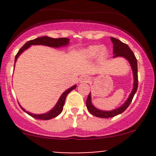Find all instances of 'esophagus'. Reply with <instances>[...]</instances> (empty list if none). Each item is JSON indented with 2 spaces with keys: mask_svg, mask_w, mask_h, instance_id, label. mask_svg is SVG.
I'll return each instance as SVG.
<instances>
[{
  "mask_svg": "<svg viewBox=\"0 0 156 156\" xmlns=\"http://www.w3.org/2000/svg\"><path fill=\"white\" fill-rule=\"evenodd\" d=\"M90 77L88 76V75H82V76L80 78V82L81 83H86V82H88V81H90Z\"/></svg>",
  "mask_w": 156,
  "mask_h": 156,
  "instance_id": "obj_1",
  "label": "esophagus"
}]
</instances>
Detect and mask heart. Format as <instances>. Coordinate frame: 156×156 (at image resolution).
<instances>
[{
    "mask_svg": "<svg viewBox=\"0 0 156 156\" xmlns=\"http://www.w3.org/2000/svg\"><path fill=\"white\" fill-rule=\"evenodd\" d=\"M106 49L105 48H100L97 45L90 46L83 51V54L87 58H94L99 54L100 56H104L106 54Z\"/></svg>",
    "mask_w": 156,
    "mask_h": 156,
    "instance_id": "1",
    "label": "heart"
}]
</instances>
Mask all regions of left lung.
<instances>
[{"mask_svg": "<svg viewBox=\"0 0 156 156\" xmlns=\"http://www.w3.org/2000/svg\"><path fill=\"white\" fill-rule=\"evenodd\" d=\"M111 41L113 44V53L114 56L113 57H117V56H123L126 58L131 66L132 70H133V78H134V83H133V88L131 94L129 96L127 101L122 105L121 107L112 110V111H101V110L97 109L94 107L91 103V96L90 94L88 95L87 101H86V106H87V110L90 113L95 115L98 118H103V119H108V118H112L118 115L121 114L123 112H125L128 107L129 105L131 103L133 100L134 94H136V90L138 87V75H137V60L135 56L134 53H133L130 48L126 44L123 43L119 39H116L115 37H111Z\"/></svg>", "mask_w": 156, "mask_h": 156, "instance_id": "left-lung-1", "label": "left lung"}]
</instances>
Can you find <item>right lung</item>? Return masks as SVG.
<instances>
[{
	"label": "right lung",
	"mask_w": 156,
	"mask_h": 156,
	"mask_svg": "<svg viewBox=\"0 0 156 156\" xmlns=\"http://www.w3.org/2000/svg\"><path fill=\"white\" fill-rule=\"evenodd\" d=\"M69 39L67 37H60V38H52V37H47V36H44V37H37V38L34 39V40L29 41L28 42H26L21 48L19 50L18 53H16L15 57V62L16 61L17 58L20 56V54L21 53H23L25 50H26L28 48H29L31 45H45V46L48 47H52V48H59L61 46H65V45L68 44H69ZM76 85H74L73 87H70L69 89L66 90L63 94L61 95L60 98H59V101L56 103V106L51 110V111L48 112V113H45V114L42 115H34L31 114V113L29 112H26L24 108H23V111L26 112L28 115H29L31 117L34 118L36 119H39V120H49V119H53V118L56 117V116L59 115L61 112H62V109H63V106L65 104V100L66 98L67 95L72 90L75 89Z\"/></svg>",
	"instance_id": "obj_1"
}]
</instances>
